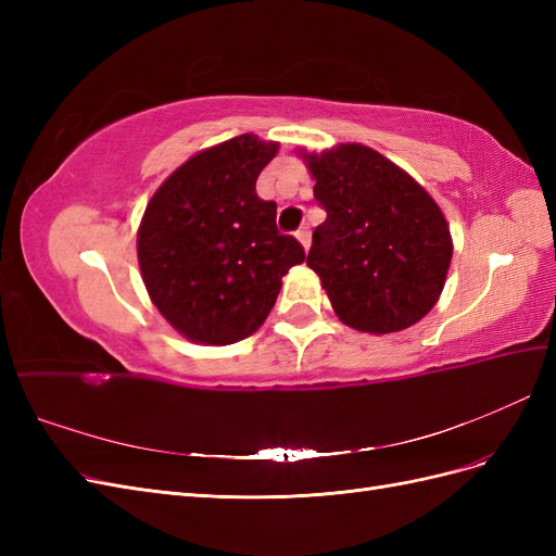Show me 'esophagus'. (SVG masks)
I'll use <instances>...</instances> for the list:
<instances>
[{
	"mask_svg": "<svg viewBox=\"0 0 556 556\" xmlns=\"http://www.w3.org/2000/svg\"><path fill=\"white\" fill-rule=\"evenodd\" d=\"M296 239H299L301 245H304V250H308L311 248V229L308 227H299L296 229Z\"/></svg>",
	"mask_w": 556,
	"mask_h": 556,
	"instance_id": "1",
	"label": "esophagus"
}]
</instances>
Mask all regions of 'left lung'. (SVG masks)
<instances>
[{
	"mask_svg": "<svg viewBox=\"0 0 556 556\" xmlns=\"http://www.w3.org/2000/svg\"><path fill=\"white\" fill-rule=\"evenodd\" d=\"M327 220L306 264L352 329L392 333L439 301L452 260L450 227L425 188L359 143L306 155Z\"/></svg>",
	"mask_w": 556,
	"mask_h": 556,
	"instance_id": "1",
	"label": "left lung"
}]
</instances>
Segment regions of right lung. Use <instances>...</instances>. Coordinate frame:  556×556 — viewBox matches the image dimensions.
<instances>
[{
  "label": "right lung",
  "mask_w": 556,
  "mask_h": 556,
  "mask_svg": "<svg viewBox=\"0 0 556 556\" xmlns=\"http://www.w3.org/2000/svg\"><path fill=\"white\" fill-rule=\"evenodd\" d=\"M278 143L241 134L190 157L162 182L139 229L150 299L174 329L206 345L237 343L271 313L280 278L306 260L276 227L255 182Z\"/></svg>",
  "instance_id": "obj_1"
}]
</instances>
